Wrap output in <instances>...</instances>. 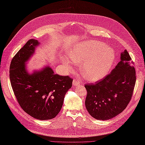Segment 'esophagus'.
Listing matches in <instances>:
<instances>
[{
	"label": "esophagus",
	"instance_id": "esophagus-1",
	"mask_svg": "<svg viewBox=\"0 0 145 145\" xmlns=\"http://www.w3.org/2000/svg\"><path fill=\"white\" fill-rule=\"evenodd\" d=\"M80 84V82L77 79H74L72 81V85L74 86H78Z\"/></svg>",
	"mask_w": 145,
	"mask_h": 145
}]
</instances>
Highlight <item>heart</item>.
Here are the masks:
<instances>
[{
  "instance_id": "heart-1",
  "label": "heart",
  "mask_w": 145,
  "mask_h": 145,
  "mask_svg": "<svg viewBox=\"0 0 145 145\" xmlns=\"http://www.w3.org/2000/svg\"><path fill=\"white\" fill-rule=\"evenodd\" d=\"M115 61L114 50L97 40L82 42L71 49L68 56L62 58L67 71H72L74 63H80L82 75L90 82H96L106 76Z\"/></svg>"
}]
</instances>
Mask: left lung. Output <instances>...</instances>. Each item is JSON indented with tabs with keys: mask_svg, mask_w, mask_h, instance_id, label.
I'll use <instances>...</instances> for the list:
<instances>
[{
	"mask_svg": "<svg viewBox=\"0 0 145 145\" xmlns=\"http://www.w3.org/2000/svg\"><path fill=\"white\" fill-rule=\"evenodd\" d=\"M111 72L95 84L85 85V101L89 113L97 120H108L122 112L131 100L136 82L132 58L125 50Z\"/></svg>",
	"mask_w": 145,
	"mask_h": 145,
	"instance_id": "left-lung-1",
	"label": "left lung"
}]
</instances>
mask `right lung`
Listing matches in <instances>:
<instances>
[{"mask_svg":"<svg viewBox=\"0 0 145 145\" xmlns=\"http://www.w3.org/2000/svg\"><path fill=\"white\" fill-rule=\"evenodd\" d=\"M40 44L30 39L17 52L10 67V79L20 106L39 120L55 118L60 111L66 93L72 87L69 76L55 74L50 66L29 72L26 63Z\"/></svg>","mask_w":145,"mask_h":145,"instance_id":"obj_1","label":"right lung"}]
</instances>
